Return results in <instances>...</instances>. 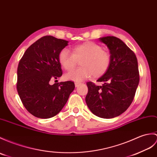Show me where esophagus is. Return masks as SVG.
I'll use <instances>...</instances> for the list:
<instances>
[{
    "label": "esophagus",
    "mask_w": 157,
    "mask_h": 157,
    "mask_svg": "<svg viewBox=\"0 0 157 157\" xmlns=\"http://www.w3.org/2000/svg\"><path fill=\"white\" fill-rule=\"evenodd\" d=\"M80 84H81V82H75V86L78 87Z\"/></svg>",
    "instance_id": "34e87169"
}]
</instances>
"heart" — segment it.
<instances>
[{
	"mask_svg": "<svg viewBox=\"0 0 157 157\" xmlns=\"http://www.w3.org/2000/svg\"><path fill=\"white\" fill-rule=\"evenodd\" d=\"M58 60L65 70H73L80 61V67L65 75V78L72 81H83L93 76L99 78L108 70L111 63L110 55L102 49L99 44L87 41L74 46L71 52L63 49L58 55Z\"/></svg>",
	"mask_w": 157,
	"mask_h": 157,
	"instance_id": "b5f03b06",
	"label": "heart"
}]
</instances>
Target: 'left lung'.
I'll return each instance as SVG.
<instances>
[{
	"instance_id": "1",
	"label": "left lung",
	"mask_w": 157,
	"mask_h": 157,
	"mask_svg": "<svg viewBox=\"0 0 157 157\" xmlns=\"http://www.w3.org/2000/svg\"><path fill=\"white\" fill-rule=\"evenodd\" d=\"M110 49L111 63L105 74L97 80V86L86 83L88 92L86 104L94 114L112 118L124 112L132 104L139 83L136 55L121 39L114 36L100 38Z\"/></svg>"
}]
</instances>
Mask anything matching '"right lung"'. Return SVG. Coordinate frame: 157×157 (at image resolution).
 Returning a JSON list of instances; mask_svg holds the SVG:
<instances>
[{"label":"right lung","mask_w":157,"mask_h":157,"mask_svg":"<svg viewBox=\"0 0 157 157\" xmlns=\"http://www.w3.org/2000/svg\"><path fill=\"white\" fill-rule=\"evenodd\" d=\"M67 43L44 36L29 47L19 61L17 90L25 108L35 117L49 118L57 115L75 88L71 81L51 84L62 75L58 55Z\"/></svg>","instance_id":"right-lung-1"}]
</instances>
